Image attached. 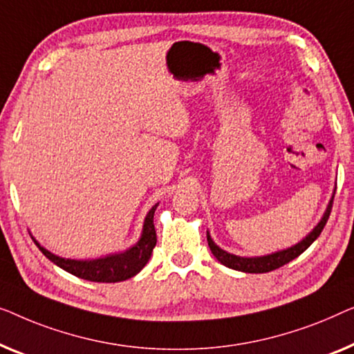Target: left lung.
<instances>
[{"label":"left lung","mask_w":354,"mask_h":354,"mask_svg":"<svg viewBox=\"0 0 354 354\" xmlns=\"http://www.w3.org/2000/svg\"><path fill=\"white\" fill-rule=\"evenodd\" d=\"M332 203H333V198L330 201V203H328L327 212L324 213V216H322V220H321L319 225H317L315 229H313V231H311L310 234H308L306 239H303L301 242H298L297 245L287 248V250L272 253V255H268V257L242 258V257L231 255V253L221 250V248L218 247L216 243L212 241V237L207 234L208 247H210V250H212L213 255L216 257V260L220 261L221 265L231 268V270L243 271V272H257V274H258V272H270V271H274V270H277V268L287 265V263L292 261L293 258H297L298 255H301V253L305 252L306 248L310 247L311 243L315 242L317 237H319V234L322 232V229H324L326 223H327V220H328V216H330Z\"/></svg>","instance_id":"obj_1"}]
</instances>
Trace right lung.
<instances>
[{"label":"right lung","instance_id":"add662e5","mask_svg":"<svg viewBox=\"0 0 354 354\" xmlns=\"http://www.w3.org/2000/svg\"><path fill=\"white\" fill-rule=\"evenodd\" d=\"M157 205L151 208L147 213L146 221H144L142 236L139 242L129 250L118 253V255H111L106 258H99L93 261H78V260H66V258H59L43 248L37 243L43 255L51 260L54 265L62 268L64 271L71 272V274L82 277L84 281L91 282H120L127 279L136 276L139 271L146 266L149 258L152 255L153 247L157 243V232L153 226V213H156Z\"/></svg>","mask_w":354,"mask_h":354}]
</instances>
